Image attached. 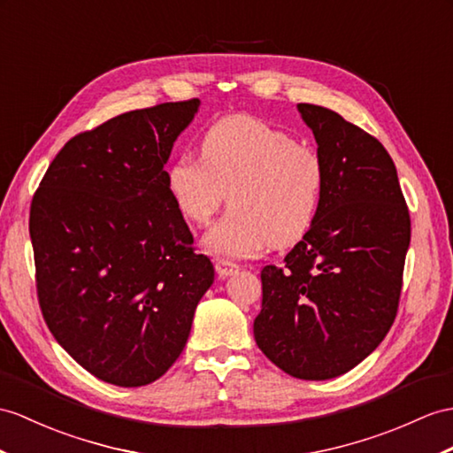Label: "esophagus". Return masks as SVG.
Returning a JSON list of instances; mask_svg holds the SVG:
<instances>
[{
	"mask_svg": "<svg viewBox=\"0 0 453 453\" xmlns=\"http://www.w3.org/2000/svg\"><path fill=\"white\" fill-rule=\"evenodd\" d=\"M238 265L233 261H226V259H217L215 261V271L220 279H226V277H233V274L238 273Z\"/></svg>",
	"mask_w": 453,
	"mask_h": 453,
	"instance_id": "esophagus-1",
	"label": "esophagus"
}]
</instances>
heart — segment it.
<instances>
[{"label": "heart", "mask_w": 453, "mask_h": 453, "mask_svg": "<svg viewBox=\"0 0 453 453\" xmlns=\"http://www.w3.org/2000/svg\"><path fill=\"white\" fill-rule=\"evenodd\" d=\"M200 150L202 157H176L165 180L179 213L197 226L228 197L233 209L205 236L209 251L248 257L310 233L325 188V165L313 148L259 119L233 115L203 132Z\"/></svg>", "instance_id": "heart-1"}]
</instances>
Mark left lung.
<instances>
[{
	"instance_id": "left-lung-1",
	"label": "left lung",
	"mask_w": 453,
	"mask_h": 453,
	"mask_svg": "<svg viewBox=\"0 0 453 453\" xmlns=\"http://www.w3.org/2000/svg\"><path fill=\"white\" fill-rule=\"evenodd\" d=\"M325 165L310 233L261 271L259 349L296 379L326 380L377 348L398 313L411 219L388 151L321 105H297Z\"/></svg>"
}]
</instances>
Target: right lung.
Masks as SVG:
<instances>
[{"label": "right lung", "instance_id": "right-lung-1", "mask_svg": "<svg viewBox=\"0 0 453 453\" xmlns=\"http://www.w3.org/2000/svg\"><path fill=\"white\" fill-rule=\"evenodd\" d=\"M200 99L136 109L71 138L30 203L38 303L65 351L125 388L179 359L213 263L167 190L173 143Z\"/></svg>", "mask_w": 453, "mask_h": 453}]
</instances>
